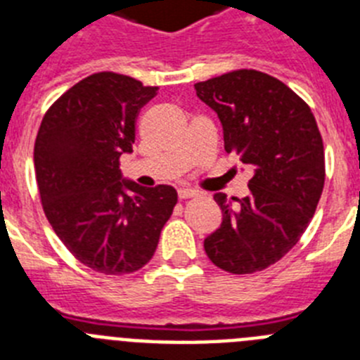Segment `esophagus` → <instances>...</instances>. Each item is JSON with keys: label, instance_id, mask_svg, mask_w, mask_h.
Listing matches in <instances>:
<instances>
[{"label": "esophagus", "instance_id": "34e87169", "mask_svg": "<svg viewBox=\"0 0 360 360\" xmlns=\"http://www.w3.org/2000/svg\"><path fill=\"white\" fill-rule=\"evenodd\" d=\"M198 196L195 189H187V187H182V189H178V198L180 200H189V198H195Z\"/></svg>", "mask_w": 360, "mask_h": 360}]
</instances>
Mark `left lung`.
<instances>
[{"mask_svg":"<svg viewBox=\"0 0 360 360\" xmlns=\"http://www.w3.org/2000/svg\"><path fill=\"white\" fill-rule=\"evenodd\" d=\"M218 113L225 151L254 169L249 196L214 200L224 221L203 249L231 274H252L281 259L303 236L324 187V148L310 106L285 82L257 70H234L196 82Z\"/></svg>","mask_w":360,"mask_h":360,"instance_id":"left-lung-1","label":"left lung"}]
</instances>
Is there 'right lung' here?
I'll list each match as a JSON object with an SVG mask.
<instances>
[{
    "instance_id": "obj_1",
    "label": "right lung",
    "mask_w": 360,
    "mask_h": 360,
    "mask_svg": "<svg viewBox=\"0 0 360 360\" xmlns=\"http://www.w3.org/2000/svg\"><path fill=\"white\" fill-rule=\"evenodd\" d=\"M158 86L115 72L73 84L44 113L34 146L43 211L66 249L106 276L141 270L157 250L176 205L171 186L122 180L139 111Z\"/></svg>"
}]
</instances>
